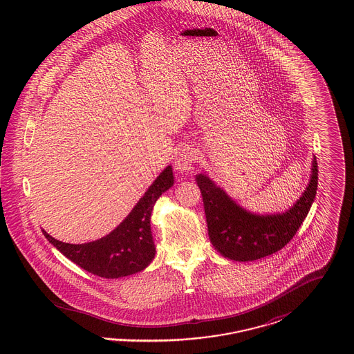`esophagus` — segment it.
Returning <instances> with one entry per match:
<instances>
[{
    "label": "esophagus",
    "instance_id": "esophagus-1",
    "mask_svg": "<svg viewBox=\"0 0 354 354\" xmlns=\"http://www.w3.org/2000/svg\"><path fill=\"white\" fill-rule=\"evenodd\" d=\"M196 160V151L192 147L185 146L175 155L174 167L179 172H188L194 169V163Z\"/></svg>",
    "mask_w": 354,
    "mask_h": 354
}]
</instances>
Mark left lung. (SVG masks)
Returning <instances> with one entry per match:
<instances>
[{"label": "left lung", "mask_w": 354, "mask_h": 354, "mask_svg": "<svg viewBox=\"0 0 354 354\" xmlns=\"http://www.w3.org/2000/svg\"><path fill=\"white\" fill-rule=\"evenodd\" d=\"M208 236L218 252L234 261H253L280 251L296 235L316 198L319 169L313 156L303 195L284 212L256 214L241 207L205 172L196 175Z\"/></svg>", "instance_id": "obj_1"}]
</instances>
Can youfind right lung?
<instances>
[{
    "instance_id": "right-lung-1",
    "label": "right lung",
    "mask_w": 354,
    "mask_h": 354,
    "mask_svg": "<svg viewBox=\"0 0 354 354\" xmlns=\"http://www.w3.org/2000/svg\"><path fill=\"white\" fill-rule=\"evenodd\" d=\"M174 185L172 166L152 182L131 212L109 235L84 244L59 241L42 230L45 237L68 260L104 279H119L146 270L153 257L151 212L159 196Z\"/></svg>"
}]
</instances>
